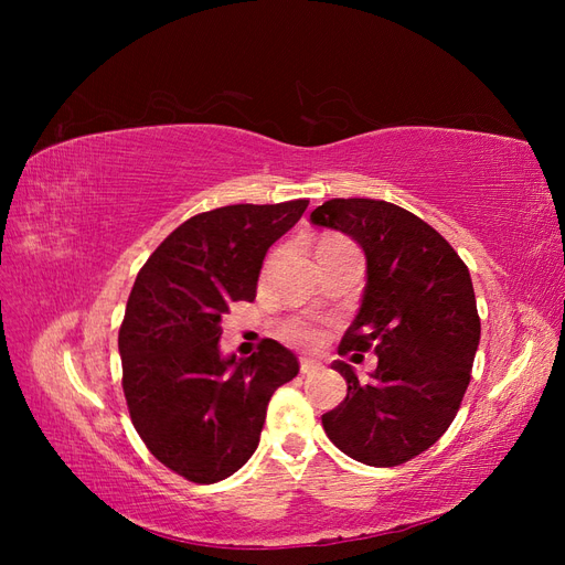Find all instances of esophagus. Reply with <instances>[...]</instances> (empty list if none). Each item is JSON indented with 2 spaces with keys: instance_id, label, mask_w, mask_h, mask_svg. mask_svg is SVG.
Wrapping results in <instances>:
<instances>
[{
  "instance_id": "1",
  "label": "esophagus",
  "mask_w": 565,
  "mask_h": 565,
  "mask_svg": "<svg viewBox=\"0 0 565 565\" xmlns=\"http://www.w3.org/2000/svg\"><path fill=\"white\" fill-rule=\"evenodd\" d=\"M320 370V363L311 361V358H301L299 361V372L301 374H316Z\"/></svg>"
}]
</instances>
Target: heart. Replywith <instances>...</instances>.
<instances>
[{"label":"heart","mask_w":565,"mask_h":565,"mask_svg":"<svg viewBox=\"0 0 565 565\" xmlns=\"http://www.w3.org/2000/svg\"><path fill=\"white\" fill-rule=\"evenodd\" d=\"M332 241H337V237H328V241H322V243H332ZM287 337L297 341V344H309L311 347V344H318V341L322 339V330L316 328V324H311V322L297 320L287 328Z\"/></svg>","instance_id":"heart-1"}]
</instances>
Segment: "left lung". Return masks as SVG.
<instances>
[{"label": "left lung", "mask_w": 565, "mask_h": 565, "mask_svg": "<svg viewBox=\"0 0 565 565\" xmlns=\"http://www.w3.org/2000/svg\"><path fill=\"white\" fill-rule=\"evenodd\" d=\"M311 224L363 247V303L339 355L377 353L370 380L334 363L349 393L322 415V429L355 461L398 467L448 431L471 382L481 318L469 268L436 228L384 200L334 198Z\"/></svg>", "instance_id": "left-lung-1"}]
</instances>
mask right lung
Wrapping results in <instances>:
<instances>
[{"instance_id": "add662e5", "label": "right lung", "mask_w": 565, "mask_h": 565, "mask_svg": "<svg viewBox=\"0 0 565 565\" xmlns=\"http://www.w3.org/2000/svg\"><path fill=\"white\" fill-rule=\"evenodd\" d=\"M309 200L228 204L169 233L136 276L117 347L134 429L167 469L216 483L259 446L266 407L299 361L273 339L249 358L218 351L221 316L252 301L268 247Z\"/></svg>"}]
</instances>
